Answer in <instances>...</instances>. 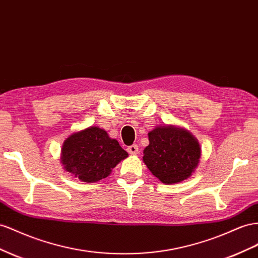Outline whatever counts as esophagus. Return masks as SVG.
<instances>
[{"instance_id": "esophagus-1", "label": "esophagus", "mask_w": 258, "mask_h": 258, "mask_svg": "<svg viewBox=\"0 0 258 258\" xmlns=\"http://www.w3.org/2000/svg\"><path fill=\"white\" fill-rule=\"evenodd\" d=\"M127 151H128L129 154H131V155H135V154H138L139 148L137 146V144H132V145L128 146V148H127Z\"/></svg>"}]
</instances>
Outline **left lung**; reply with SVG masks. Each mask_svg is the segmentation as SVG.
<instances>
[{
  "instance_id": "left-lung-1",
  "label": "left lung",
  "mask_w": 258,
  "mask_h": 258,
  "mask_svg": "<svg viewBox=\"0 0 258 258\" xmlns=\"http://www.w3.org/2000/svg\"><path fill=\"white\" fill-rule=\"evenodd\" d=\"M149 141L143 162L163 183H178L191 177L200 162L201 148L189 131L159 126L149 132Z\"/></svg>"
}]
</instances>
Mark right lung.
I'll list each match as a JSON object with an SVG mask.
<instances>
[{
  "instance_id": "right-lung-1",
  "label": "right lung",
  "mask_w": 258,
  "mask_h": 258,
  "mask_svg": "<svg viewBox=\"0 0 258 258\" xmlns=\"http://www.w3.org/2000/svg\"><path fill=\"white\" fill-rule=\"evenodd\" d=\"M128 153L105 130L89 127L69 136L62 143L64 169L83 182H96L106 178Z\"/></svg>"
}]
</instances>
